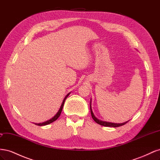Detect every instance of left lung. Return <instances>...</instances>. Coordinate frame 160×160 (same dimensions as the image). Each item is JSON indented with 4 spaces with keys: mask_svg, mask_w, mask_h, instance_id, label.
Here are the masks:
<instances>
[{
    "mask_svg": "<svg viewBox=\"0 0 160 160\" xmlns=\"http://www.w3.org/2000/svg\"><path fill=\"white\" fill-rule=\"evenodd\" d=\"M90 109H91V116H92V118H93V120L95 121V122L97 123H98V124H99L101 125H103V126L118 128V127H119V126H122V125H125V123H127L129 122V121H128V122H125L122 123H111V122H103V121H101V120L98 119V118L95 117V115L93 114V111H92V109H91V101H90Z\"/></svg>",
    "mask_w": 160,
    "mask_h": 160,
    "instance_id": "8db88e82",
    "label": "left lung"
}]
</instances>
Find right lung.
<instances>
[{
	"label": "right lung",
	"mask_w": 160,
	"mask_h": 160,
	"mask_svg": "<svg viewBox=\"0 0 160 160\" xmlns=\"http://www.w3.org/2000/svg\"><path fill=\"white\" fill-rule=\"evenodd\" d=\"M69 94H70V93H69L68 94H67V95L65 96V98H64L63 101H62V104H61V108H60L59 110L58 111V112L56 113V115L54 116V117L50 119L49 120L46 121V122H45L40 123H35V125H39V126H42V125H48V124H50V123H51L52 122H55V121H56L58 118H59V117L60 116L61 113V111H62V108H63L65 101V100H66L67 97H68V96L69 95Z\"/></svg>",
	"instance_id": "1"
}]
</instances>
